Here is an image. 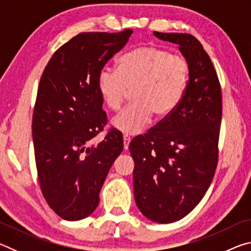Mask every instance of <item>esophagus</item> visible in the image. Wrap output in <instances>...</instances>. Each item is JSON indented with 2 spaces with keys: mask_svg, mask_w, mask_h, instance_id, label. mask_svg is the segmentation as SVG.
Masks as SVG:
<instances>
[{
  "mask_svg": "<svg viewBox=\"0 0 251 251\" xmlns=\"http://www.w3.org/2000/svg\"><path fill=\"white\" fill-rule=\"evenodd\" d=\"M123 139H124V148H125V150H128V145L130 143V137L128 135H124V136H123Z\"/></svg>",
  "mask_w": 251,
  "mask_h": 251,
  "instance_id": "34e87169",
  "label": "esophagus"
}]
</instances>
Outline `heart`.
I'll list each match as a JSON object with an SVG mask.
<instances>
[{
  "mask_svg": "<svg viewBox=\"0 0 251 251\" xmlns=\"http://www.w3.org/2000/svg\"><path fill=\"white\" fill-rule=\"evenodd\" d=\"M189 65L185 56L157 46H142L118 59L117 71L104 69L97 87L104 103L117 112L131 91L133 103L114 118L125 134L142 133L152 116L163 118L180 104L188 85Z\"/></svg>",
  "mask_w": 251,
  "mask_h": 251,
  "instance_id": "obj_1",
  "label": "heart"
}]
</instances>
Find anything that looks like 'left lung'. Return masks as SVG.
<instances>
[{
    "instance_id": "left-lung-1",
    "label": "left lung",
    "mask_w": 251,
    "mask_h": 251,
    "mask_svg": "<svg viewBox=\"0 0 251 251\" xmlns=\"http://www.w3.org/2000/svg\"><path fill=\"white\" fill-rule=\"evenodd\" d=\"M154 35L179 45L189 65L188 85L178 107L145 135L135 137L136 205L152 222H177L196 207L218 163L222 87L211 59L196 37L185 33Z\"/></svg>"
}]
</instances>
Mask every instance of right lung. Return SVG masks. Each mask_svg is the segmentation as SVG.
Returning <instances> with one entry per match:
<instances>
[{
    "mask_svg": "<svg viewBox=\"0 0 251 251\" xmlns=\"http://www.w3.org/2000/svg\"><path fill=\"white\" fill-rule=\"evenodd\" d=\"M131 33H79L53 54L42 74L32 121L37 177L46 202L65 220L84 219L96 209L124 147L115 128L97 145L92 142L107 124L97 77Z\"/></svg>",
    "mask_w": 251,
    "mask_h": 251,
    "instance_id": "right-lung-1",
    "label": "right lung"
}]
</instances>
